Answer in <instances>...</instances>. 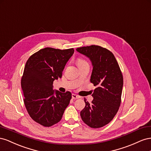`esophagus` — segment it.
I'll list each match as a JSON object with an SVG mask.
<instances>
[{"label": "esophagus", "instance_id": "1", "mask_svg": "<svg viewBox=\"0 0 151 151\" xmlns=\"http://www.w3.org/2000/svg\"><path fill=\"white\" fill-rule=\"evenodd\" d=\"M80 97L78 96H77V95L75 94V93H73L72 94V99H79Z\"/></svg>", "mask_w": 151, "mask_h": 151}]
</instances>
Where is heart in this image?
<instances>
[{"label":"heart","mask_w":151,"mask_h":151,"mask_svg":"<svg viewBox=\"0 0 151 151\" xmlns=\"http://www.w3.org/2000/svg\"><path fill=\"white\" fill-rule=\"evenodd\" d=\"M78 65L79 64H84V63H87V62H86L85 61H84V60L83 59H78Z\"/></svg>","instance_id":"b5f03b06"}]
</instances>
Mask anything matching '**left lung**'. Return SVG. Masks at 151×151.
<instances>
[{
	"instance_id": "obj_1",
	"label": "left lung",
	"mask_w": 151,
	"mask_h": 151,
	"mask_svg": "<svg viewBox=\"0 0 151 151\" xmlns=\"http://www.w3.org/2000/svg\"><path fill=\"white\" fill-rule=\"evenodd\" d=\"M76 51L89 58L93 67L90 82L97 87L90 103L80 112L83 122L93 128L108 124L117 113L121 104L123 78L119 66L111 51L98 45L77 48Z\"/></svg>"
}]
</instances>
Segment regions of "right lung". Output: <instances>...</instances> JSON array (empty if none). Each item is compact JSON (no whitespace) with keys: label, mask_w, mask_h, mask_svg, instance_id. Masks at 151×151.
Here are the masks:
<instances>
[{"label":"right lung","mask_w":151,"mask_h":151,"mask_svg":"<svg viewBox=\"0 0 151 151\" xmlns=\"http://www.w3.org/2000/svg\"><path fill=\"white\" fill-rule=\"evenodd\" d=\"M74 49H40L26 63L21 78L26 108L34 121L51 127L61 119L70 104L71 93L53 89V81L61 78L62 72Z\"/></svg>","instance_id":"right-lung-1"}]
</instances>
